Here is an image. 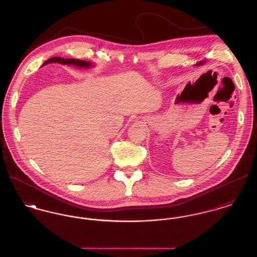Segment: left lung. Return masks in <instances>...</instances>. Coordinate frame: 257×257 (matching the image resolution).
<instances>
[{"label": "left lung", "mask_w": 257, "mask_h": 257, "mask_svg": "<svg viewBox=\"0 0 257 257\" xmlns=\"http://www.w3.org/2000/svg\"><path fill=\"white\" fill-rule=\"evenodd\" d=\"M204 62H205V61H200V62H199V63H197L196 65H202Z\"/></svg>", "instance_id": "left-lung-1"}]
</instances>
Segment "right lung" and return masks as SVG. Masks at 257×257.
Listing matches in <instances>:
<instances>
[{"label":"right lung","mask_w":257,"mask_h":257,"mask_svg":"<svg viewBox=\"0 0 257 257\" xmlns=\"http://www.w3.org/2000/svg\"><path fill=\"white\" fill-rule=\"evenodd\" d=\"M48 63H60V64H68V65H74L77 67H82V68H89L91 66L90 62H86L84 60L80 59H73V58H62V57H52L51 59H48L47 61L44 62L43 65L48 64Z\"/></svg>","instance_id":"obj_1"}]
</instances>
